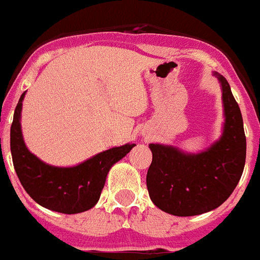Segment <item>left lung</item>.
<instances>
[{
    "mask_svg": "<svg viewBox=\"0 0 260 260\" xmlns=\"http://www.w3.org/2000/svg\"><path fill=\"white\" fill-rule=\"evenodd\" d=\"M219 79L223 99V133L200 153H188L173 145L150 143L153 161L146 185L155 207L174 216H196L213 211L231 196L246 164V136L239 105L223 75Z\"/></svg>",
    "mask_w": 260,
    "mask_h": 260,
    "instance_id": "obj_1",
    "label": "left lung"
}]
</instances>
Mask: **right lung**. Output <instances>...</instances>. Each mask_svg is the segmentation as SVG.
Masks as SVG:
<instances>
[{"instance_id":"1","label":"right lung","mask_w":260,"mask_h":260,"mask_svg":"<svg viewBox=\"0 0 260 260\" xmlns=\"http://www.w3.org/2000/svg\"><path fill=\"white\" fill-rule=\"evenodd\" d=\"M25 92L14 110L10 127V151L21 185L37 204L55 212L80 213L88 211L101 197L106 177L114 164L122 159L136 143H126L98 153L74 166H53L29 151L21 130Z\"/></svg>"}]
</instances>
